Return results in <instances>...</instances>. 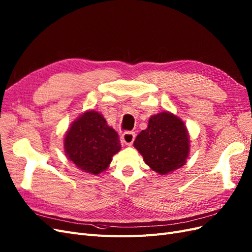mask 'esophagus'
Segmentation results:
<instances>
[{
	"instance_id": "esophagus-1",
	"label": "esophagus",
	"mask_w": 252,
	"mask_h": 252,
	"mask_svg": "<svg viewBox=\"0 0 252 252\" xmlns=\"http://www.w3.org/2000/svg\"><path fill=\"white\" fill-rule=\"evenodd\" d=\"M135 139V133L132 131H126L122 134V142L130 146Z\"/></svg>"
}]
</instances>
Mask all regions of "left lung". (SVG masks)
<instances>
[{
	"label": "left lung",
	"mask_w": 252,
	"mask_h": 252,
	"mask_svg": "<svg viewBox=\"0 0 252 252\" xmlns=\"http://www.w3.org/2000/svg\"><path fill=\"white\" fill-rule=\"evenodd\" d=\"M189 144L185 124L168 111L151 116L148 127L139 133L133 143L145 163L163 175L177 170L186 163Z\"/></svg>",
	"instance_id": "left-lung-1"
}]
</instances>
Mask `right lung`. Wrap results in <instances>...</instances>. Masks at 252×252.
<instances>
[{
    "mask_svg": "<svg viewBox=\"0 0 252 252\" xmlns=\"http://www.w3.org/2000/svg\"><path fill=\"white\" fill-rule=\"evenodd\" d=\"M121 148L118 132L94 110L84 112L75 120L64 139L68 159L79 169L95 175L108 168Z\"/></svg>",
    "mask_w": 252,
    "mask_h": 252,
    "instance_id": "right-lung-1",
    "label": "right lung"
}]
</instances>
